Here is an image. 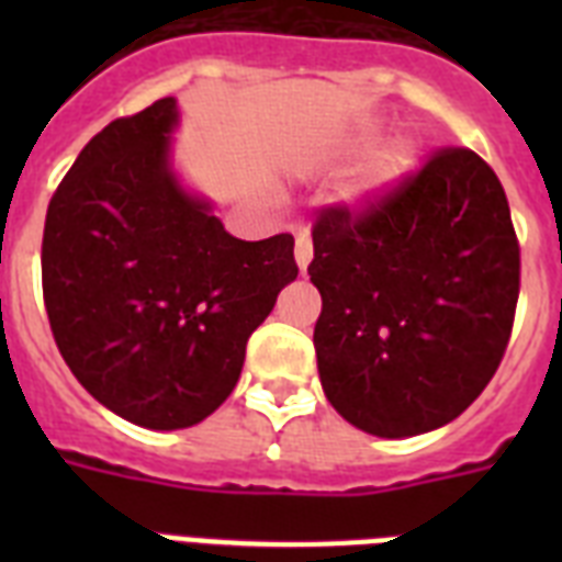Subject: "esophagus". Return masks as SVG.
<instances>
[{
    "label": "esophagus",
    "instance_id": "esophagus-1",
    "mask_svg": "<svg viewBox=\"0 0 562 562\" xmlns=\"http://www.w3.org/2000/svg\"><path fill=\"white\" fill-rule=\"evenodd\" d=\"M312 256H315V247H312V238L306 233H300L297 245H294V259H297L300 273H306L308 262H312Z\"/></svg>",
    "mask_w": 562,
    "mask_h": 562
}]
</instances>
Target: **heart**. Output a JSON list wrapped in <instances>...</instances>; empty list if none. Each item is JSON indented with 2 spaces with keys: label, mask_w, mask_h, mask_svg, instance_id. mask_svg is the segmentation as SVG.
<instances>
[{
  "label": "heart",
  "mask_w": 562,
  "mask_h": 562,
  "mask_svg": "<svg viewBox=\"0 0 562 562\" xmlns=\"http://www.w3.org/2000/svg\"><path fill=\"white\" fill-rule=\"evenodd\" d=\"M370 139H373V134L364 131L352 145H356V148H364ZM411 166H414V145H411L405 136H396V139L384 143L382 148L370 157V162L364 166L359 180L347 189V198H350L356 206H364V203L375 201L379 194H384L391 187H396V183L408 175Z\"/></svg>",
  "instance_id": "obj_1"
}]
</instances>
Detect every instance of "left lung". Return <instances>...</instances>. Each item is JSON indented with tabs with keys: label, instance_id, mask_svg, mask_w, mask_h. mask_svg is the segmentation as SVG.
<instances>
[{
	"label": "left lung",
	"instance_id": "8db88e82",
	"mask_svg": "<svg viewBox=\"0 0 562 562\" xmlns=\"http://www.w3.org/2000/svg\"><path fill=\"white\" fill-rule=\"evenodd\" d=\"M308 277L326 400L361 431L414 437L479 400L505 356L519 241L496 171L440 148L364 210L329 206Z\"/></svg>",
	"mask_w": 562,
	"mask_h": 562
}]
</instances>
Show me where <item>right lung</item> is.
<instances>
[{"label":"right lung","mask_w":562,"mask_h":562,"mask_svg":"<svg viewBox=\"0 0 562 562\" xmlns=\"http://www.w3.org/2000/svg\"><path fill=\"white\" fill-rule=\"evenodd\" d=\"M178 101L110 122L52 194L43 300L75 379L127 423L175 431L227 400L247 338L297 280L289 233L241 241L171 169Z\"/></svg>","instance_id":"add662e5"}]
</instances>
